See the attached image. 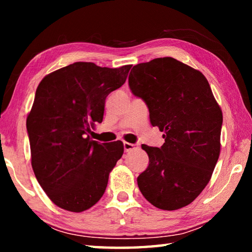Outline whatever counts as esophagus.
I'll list each match as a JSON object with an SVG mask.
<instances>
[{
	"label": "esophagus",
	"mask_w": 252,
	"mask_h": 252,
	"mask_svg": "<svg viewBox=\"0 0 252 252\" xmlns=\"http://www.w3.org/2000/svg\"><path fill=\"white\" fill-rule=\"evenodd\" d=\"M123 148H125L126 152H129L131 150H134V149L139 148V144L136 143H129V142H123Z\"/></svg>",
	"instance_id": "esophagus-1"
}]
</instances>
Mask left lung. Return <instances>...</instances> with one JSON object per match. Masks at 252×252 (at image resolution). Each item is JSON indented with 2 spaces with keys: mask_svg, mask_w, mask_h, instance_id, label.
I'll return each mask as SVG.
<instances>
[{
  "mask_svg": "<svg viewBox=\"0 0 252 252\" xmlns=\"http://www.w3.org/2000/svg\"><path fill=\"white\" fill-rule=\"evenodd\" d=\"M130 90L148 105L161 148L142 144L149 165L138 177L139 189L162 210L188 206L210 181L220 155L222 111L201 72L173 58L136 64Z\"/></svg>",
  "mask_w": 252,
  "mask_h": 252,
  "instance_id": "left-lung-1",
  "label": "left lung"
}]
</instances>
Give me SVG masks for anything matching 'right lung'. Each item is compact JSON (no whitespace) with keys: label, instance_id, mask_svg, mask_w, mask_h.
Wrapping results in <instances>:
<instances>
[{"label":"right lung","instance_id":"1","mask_svg":"<svg viewBox=\"0 0 252 252\" xmlns=\"http://www.w3.org/2000/svg\"><path fill=\"white\" fill-rule=\"evenodd\" d=\"M131 66L75 62L44 76L36 89L27 119L32 168L51 201L64 210L94 206L123 155L122 142L100 143L89 133L103 120L106 96L122 87Z\"/></svg>","mask_w":252,"mask_h":252}]
</instances>
